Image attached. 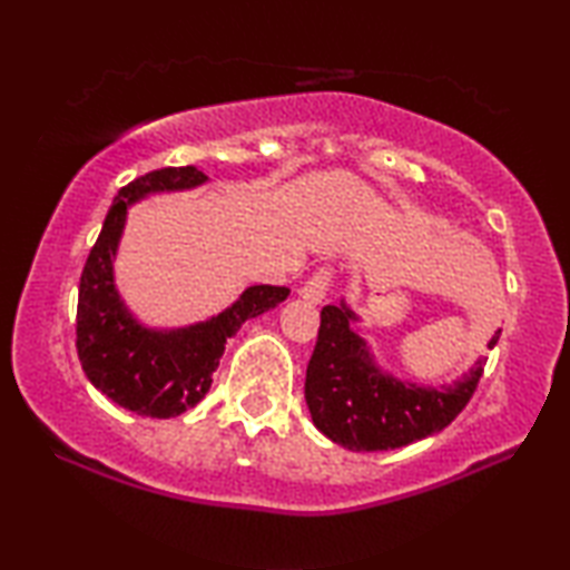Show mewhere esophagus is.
<instances>
[{"instance_id": "1", "label": "esophagus", "mask_w": 570, "mask_h": 570, "mask_svg": "<svg viewBox=\"0 0 570 570\" xmlns=\"http://www.w3.org/2000/svg\"><path fill=\"white\" fill-rule=\"evenodd\" d=\"M330 286H332V268L322 266L320 272L308 278L302 288H298V296H302L308 304H322L326 294H330Z\"/></svg>"}]
</instances>
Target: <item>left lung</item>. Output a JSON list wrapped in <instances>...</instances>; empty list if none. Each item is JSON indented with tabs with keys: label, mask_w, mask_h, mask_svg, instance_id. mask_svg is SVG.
Segmentation results:
<instances>
[{
	"label": "left lung",
	"mask_w": 570,
	"mask_h": 570,
	"mask_svg": "<svg viewBox=\"0 0 570 570\" xmlns=\"http://www.w3.org/2000/svg\"><path fill=\"white\" fill-rule=\"evenodd\" d=\"M356 314L344 302L322 308L320 336L306 366L304 397L316 430L354 452L394 450L435 435L465 410L482 377L478 360L448 387H417L382 372L370 346L352 330ZM500 332L488 342L498 344Z\"/></svg>",
	"instance_id": "1"
}]
</instances>
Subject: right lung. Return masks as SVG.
Here are the masks:
<instances>
[{"label": "right lung", "mask_w": 570, "mask_h": 570, "mask_svg": "<svg viewBox=\"0 0 570 570\" xmlns=\"http://www.w3.org/2000/svg\"><path fill=\"white\" fill-rule=\"evenodd\" d=\"M206 180V173L196 166H183L146 173L120 188L80 276L77 356L82 370L95 390L142 417L168 420L196 407L210 390L226 342L240 324L288 296L286 286H248L226 312L183 330H150L122 304L115 288L112 258L128 208L148 193L186 190Z\"/></svg>", "instance_id": "add662e5"}]
</instances>
